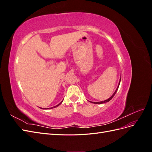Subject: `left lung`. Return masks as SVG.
I'll return each mask as SVG.
<instances>
[{"mask_svg": "<svg viewBox=\"0 0 152 152\" xmlns=\"http://www.w3.org/2000/svg\"><path fill=\"white\" fill-rule=\"evenodd\" d=\"M121 78H120V80H119V83H118V86H117V89H116V90H115V91L114 92V93L112 94V96H111V97L110 98H109L108 99H106V100H104V101H103V102H92L91 103H94V104H102V103H107V102H110V100H111L113 98V96H115V94H116V93H117V90H118V87H119V85H120V83H121Z\"/></svg>", "mask_w": 152, "mask_h": 152, "instance_id": "1", "label": "left lung"}]
</instances>
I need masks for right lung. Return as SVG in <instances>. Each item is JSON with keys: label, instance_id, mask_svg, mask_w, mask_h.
I'll return each mask as SVG.
<instances>
[{"label": "right lung", "instance_id": "1", "mask_svg": "<svg viewBox=\"0 0 152 152\" xmlns=\"http://www.w3.org/2000/svg\"><path fill=\"white\" fill-rule=\"evenodd\" d=\"M62 102H63V101L62 102H61L60 103H59L58 104H57V105H56V106H54V107H51V108H42V109H45V110H48V109H50V108H56V107H58L59 105H60L61 103H62Z\"/></svg>", "mask_w": 152, "mask_h": 152}]
</instances>
